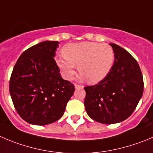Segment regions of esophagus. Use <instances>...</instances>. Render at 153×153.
Here are the masks:
<instances>
[{
	"mask_svg": "<svg viewBox=\"0 0 153 153\" xmlns=\"http://www.w3.org/2000/svg\"><path fill=\"white\" fill-rule=\"evenodd\" d=\"M74 87H75L76 88H79V87H81V85H78V84H74Z\"/></svg>",
	"mask_w": 153,
	"mask_h": 153,
	"instance_id": "1",
	"label": "esophagus"
}]
</instances>
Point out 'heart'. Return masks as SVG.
Wrapping results in <instances>:
<instances>
[{
	"mask_svg": "<svg viewBox=\"0 0 153 153\" xmlns=\"http://www.w3.org/2000/svg\"><path fill=\"white\" fill-rule=\"evenodd\" d=\"M62 51L64 56H58L56 62L65 79H72L78 66L81 73L79 79L97 83L108 75L114 62V52L106 43H70L64 46Z\"/></svg>",
	"mask_w": 153,
	"mask_h": 153,
	"instance_id": "1",
	"label": "heart"
}]
</instances>
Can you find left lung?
<instances>
[{
    "label": "left lung",
    "mask_w": 153,
    "mask_h": 153,
    "mask_svg": "<svg viewBox=\"0 0 153 153\" xmlns=\"http://www.w3.org/2000/svg\"><path fill=\"white\" fill-rule=\"evenodd\" d=\"M110 45L114 52L111 71L101 82L84 88L87 114L94 121L107 125L128 119L143 92V75L137 61L121 46Z\"/></svg>",
    "instance_id": "8db88e82"
}]
</instances>
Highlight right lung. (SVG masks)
Returning <instances> with one entry per match:
<instances>
[{"label":"right lung","mask_w":153,"mask_h":153,"mask_svg":"<svg viewBox=\"0 0 153 153\" xmlns=\"http://www.w3.org/2000/svg\"><path fill=\"white\" fill-rule=\"evenodd\" d=\"M58 41L31 46L17 60L10 80V93L17 113L25 121L45 126L63 116L74 85L63 79L54 59Z\"/></svg>","instance_id":"add662e5"}]
</instances>
